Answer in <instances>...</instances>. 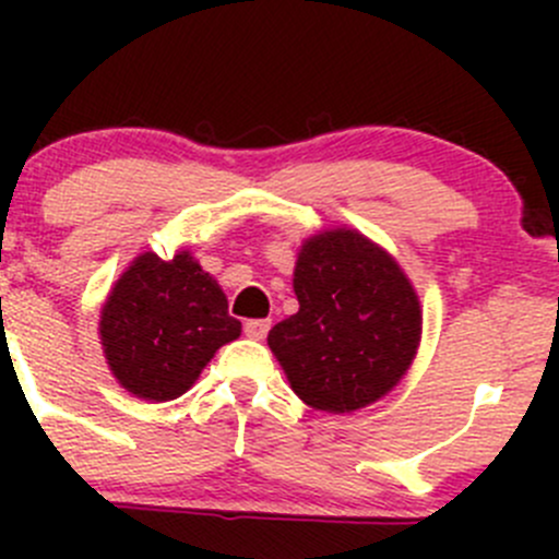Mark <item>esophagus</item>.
Instances as JSON below:
<instances>
[{
  "instance_id": "esophagus-1",
  "label": "esophagus",
  "mask_w": 559,
  "mask_h": 559,
  "mask_svg": "<svg viewBox=\"0 0 559 559\" xmlns=\"http://www.w3.org/2000/svg\"><path fill=\"white\" fill-rule=\"evenodd\" d=\"M246 335L251 337V341H264V335L270 332V319H251L243 324Z\"/></svg>"
}]
</instances>
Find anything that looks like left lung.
<instances>
[{
  "mask_svg": "<svg viewBox=\"0 0 559 559\" xmlns=\"http://www.w3.org/2000/svg\"><path fill=\"white\" fill-rule=\"evenodd\" d=\"M300 311L270 330L267 346L297 397L352 414L392 392L421 341V306L397 259L352 227L302 240L295 262Z\"/></svg>",
  "mask_w": 559,
  "mask_h": 559,
  "instance_id": "8db88e82",
  "label": "left lung"
}]
</instances>
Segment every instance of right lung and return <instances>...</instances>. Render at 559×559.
Wrapping results in <instances>:
<instances>
[{
	"label": "right lung",
	"instance_id": "1",
	"mask_svg": "<svg viewBox=\"0 0 559 559\" xmlns=\"http://www.w3.org/2000/svg\"><path fill=\"white\" fill-rule=\"evenodd\" d=\"M240 337L218 281L186 248L145 251L118 275L99 311V343L129 394L167 403L194 386L213 354Z\"/></svg>",
	"mask_w": 559,
	"mask_h": 559
}]
</instances>
